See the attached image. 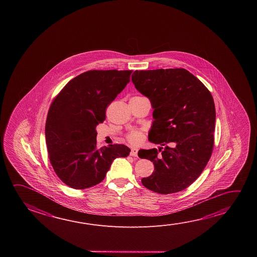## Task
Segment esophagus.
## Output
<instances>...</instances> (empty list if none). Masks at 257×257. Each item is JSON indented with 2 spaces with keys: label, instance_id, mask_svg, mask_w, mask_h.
<instances>
[{
  "label": "esophagus",
  "instance_id": "1",
  "mask_svg": "<svg viewBox=\"0 0 257 257\" xmlns=\"http://www.w3.org/2000/svg\"><path fill=\"white\" fill-rule=\"evenodd\" d=\"M130 155L133 156V157H137V155H138V149L133 148L132 151H131Z\"/></svg>",
  "mask_w": 257,
  "mask_h": 257
}]
</instances>
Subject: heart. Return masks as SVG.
I'll use <instances>...</instances> for the list:
<instances>
[{"instance_id": "1", "label": "heart", "mask_w": 257, "mask_h": 257, "mask_svg": "<svg viewBox=\"0 0 257 257\" xmlns=\"http://www.w3.org/2000/svg\"><path fill=\"white\" fill-rule=\"evenodd\" d=\"M143 137L144 135L142 131L135 130L127 135L126 139L133 145H139L143 142Z\"/></svg>"}]
</instances>
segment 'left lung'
<instances>
[{
  "label": "left lung",
  "instance_id": "8db88e82",
  "mask_svg": "<svg viewBox=\"0 0 257 257\" xmlns=\"http://www.w3.org/2000/svg\"><path fill=\"white\" fill-rule=\"evenodd\" d=\"M132 80L154 109L149 141L165 146L140 150V158L154 164L152 176L143 177L142 183L158 194L180 192L197 179L212 153L213 97L183 68L135 71Z\"/></svg>",
  "mask_w": 257,
  "mask_h": 257
}]
</instances>
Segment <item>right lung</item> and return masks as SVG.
Returning a JSON list of instances; mask_svg holds the SVG:
<instances>
[{
    "mask_svg": "<svg viewBox=\"0 0 257 257\" xmlns=\"http://www.w3.org/2000/svg\"><path fill=\"white\" fill-rule=\"evenodd\" d=\"M133 71L93 70L70 80L52 102L46 122L49 160L57 177L74 189L105 178L113 160L125 158L123 144L97 147V127L105 110L130 81Z\"/></svg>",
    "mask_w": 257,
    "mask_h": 257,
    "instance_id": "right-lung-1",
    "label": "right lung"
}]
</instances>
